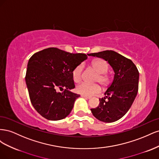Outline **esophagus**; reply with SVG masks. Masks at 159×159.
Segmentation results:
<instances>
[{
  "instance_id": "obj_1",
  "label": "esophagus",
  "mask_w": 159,
  "mask_h": 159,
  "mask_svg": "<svg viewBox=\"0 0 159 159\" xmlns=\"http://www.w3.org/2000/svg\"><path fill=\"white\" fill-rule=\"evenodd\" d=\"M81 97H82V98H85V99H90V98H91V97H89V96H85V95H81Z\"/></svg>"
}]
</instances>
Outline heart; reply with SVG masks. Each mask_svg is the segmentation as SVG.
I'll use <instances>...</instances> for the list:
<instances>
[{"label":"heart","mask_w":159,"mask_h":159,"mask_svg":"<svg viewBox=\"0 0 159 159\" xmlns=\"http://www.w3.org/2000/svg\"><path fill=\"white\" fill-rule=\"evenodd\" d=\"M91 66L96 72L97 76L95 77V81L99 82L103 87H106L110 83V77L107 74L108 70V64L105 61L103 60H96L91 62ZM84 70V66L79 64L72 71V77L75 82H79L81 79V75ZM76 91L78 93L85 95L91 96L95 93H99L101 88L97 84H89L85 82H82L76 86Z\"/></svg>","instance_id":"b5f03b06"}]
</instances>
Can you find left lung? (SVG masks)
<instances>
[{"mask_svg": "<svg viewBox=\"0 0 159 159\" xmlns=\"http://www.w3.org/2000/svg\"><path fill=\"white\" fill-rule=\"evenodd\" d=\"M107 61L115 72L113 81L99 99L98 107L91 109L93 116L101 121L112 123L123 117L131 107L139 89V73L130 60L113 50L89 54Z\"/></svg>", "mask_w": 159, "mask_h": 159, "instance_id": "obj_1", "label": "left lung"}]
</instances>
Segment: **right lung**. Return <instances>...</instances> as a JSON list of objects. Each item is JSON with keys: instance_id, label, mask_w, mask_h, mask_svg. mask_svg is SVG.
Instances as JSON below:
<instances>
[{"instance_id": "obj_1", "label": "right lung", "mask_w": 159, "mask_h": 159, "mask_svg": "<svg viewBox=\"0 0 159 159\" xmlns=\"http://www.w3.org/2000/svg\"><path fill=\"white\" fill-rule=\"evenodd\" d=\"M88 58L85 54H71L48 48L33 54L25 77L30 102L36 111L51 121L63 119L70 113L80 95L75 88L72 71ZM59 90H64L61 93Z\"/></svg>"}]
</instances>
